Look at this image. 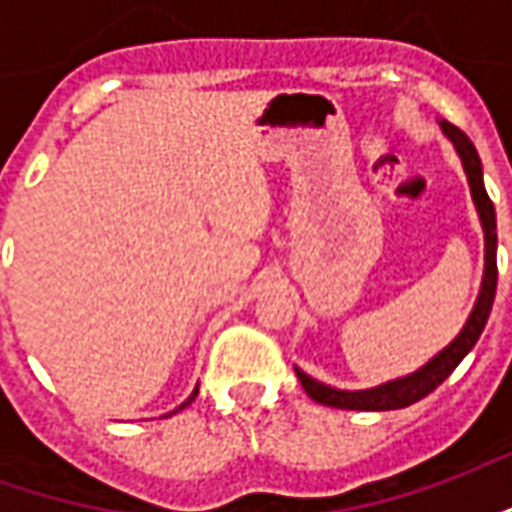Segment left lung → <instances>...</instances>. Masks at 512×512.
Masks as SVG:
<instances>
[{
	"mask_svg": "<svg viewBox=\"0 0 512 512\" xmlns=\"http://www.w3.org/2000/svg\"><path fill=\"white\" fill-rule=\"evenodd\" d=\"M441 134L447 136L455 147V153L461 158L463 172H466V180H469V191H472L474 208H477V216H480V224H483L485 235V268H483V282H480V293H477V301H474L469 318L463 323V329L458 332V337L452 340L450 345H444L439 354L428 359L425 365L408 373V376L392 378V381H384V384L370 386V389H337V386H329L318 381V378L307 376L304 370L296 367V376H299L304 392L315 400V403H323V406L332 408H348V411H395V408H406L411 403H417L422 397H428L436 386L450 376L455 367L461 365V359L474 348V343L480 340L485 323H488V315H491V307H494L496 296V211L494 202L488 200V191H485L483 183V164H480V156L477 150L469 142V136L463 134L461 128H455L447 120H441Z\"/></svg>",
	"mask_w": 512,
	"mask_h": 512,
	"instance_id": "1",
	"label": "left lung"
}]
</instances>
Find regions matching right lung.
Returning a JSON list of instances; mask_svg holds the SVG:
<instances>
[{
    "mask_svg": "<svg viewBox=\"0 0 512 512\" xmlns=\"http://www.w3.org/2000/svg\"><path fill=\"white\" fill-rule=\"evenodd\" d=\"M197 392H200V384L194 386V392H191V395H189V397H186V400H183V403H180V406H178V408H175V411H180V408H186V406H189L191 400H194V397H197ZM175 411H169V414H175Z\"/></svg>",
    "mask_w": 512,
    "mask_h": 512,
    "instance_id": "add662e5",
    "label": "right lung"
}]
</instances>
